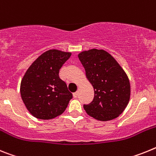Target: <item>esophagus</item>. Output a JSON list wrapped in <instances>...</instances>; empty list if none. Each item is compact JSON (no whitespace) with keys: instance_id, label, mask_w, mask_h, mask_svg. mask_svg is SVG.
<instances>
[{"instance_id":"34e87169","label":"esophagus","mask_w":156,"mask_h":156,"mask_svg":"<svg viewBox=\"0 0 156 156\" xmlns=\"http://www.w3.org/2000/svg\"><path fill=\"white\" fill-rule=\"evenodd\" d=\"M77 96H78V92H75V93H73V97L75 98H77Z\"/></svg>"}]
</instances>
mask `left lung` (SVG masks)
<instances>
[{
    "label": "left lung",
    "mask_w": 156,
    "mask_h": 156,
    "mask_svg": "<svg viewBox=\"0 0 156 156\" xmlns=\"http://www.w3.org/2000/svg\"><path fill=\"white\" fill-rule=\"evenodd\" d=\"M78 57L94 90L93 101L83 105V108L98 120L115 119L129 100L130 85L126 73L104 50L91 49L81 52Z\"/></svg>",
    "instance_id": "8db88e82"
}]
</instances>
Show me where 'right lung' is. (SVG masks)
I'll return each instance as SVG.
<instances>
[{"label":"right lung","mask_w":156,"mask_h":156,"mask_svg":"<svg viewBox=\"0 0 156 156\" xmlns=\"http://www.w3.org/2000/svg\"><path fill=\"white\" fill-rule=\"evenodd\" d=\"M71 53L49 50L30 66L23 76L20 93L25 105L37 119H51L66 110L73 94L59 77V70Z\"/></svg>","instance_id":"right-lung-1"}]
</instances>
